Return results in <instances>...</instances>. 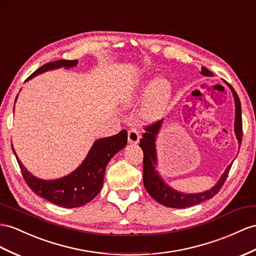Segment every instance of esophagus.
<instances>
[{
  "label": "esophagus",
  "instance_id": "34e87169",
  "mask_svg": "<svg viewBox=\"0 0 256 256\" xmlns=\"http://www.w3.org/2000/svg\"><path fill=\"white\" fill-rule=\"evenodd\" d=\"M128 142L130 144H137V142H140V138L138 130H137L136 128H134L128 130Z\"/></svg>",
  "mask_w": 256,
  "mask_h": 256
}]
</instances>
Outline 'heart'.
Listing matches in <instances>:
<instances>
[{"mask_svg": "<svg viewBox=\"0 0 256 256\" xmlns=\"http://www.w3.org/2000/svg\"><path fill=\"white\" fill-rule=\"evenodd\" d=\"M145 94H148V96L142 110L144 118L148 121L160 119L166 112L171 98V85L164 78H156L154 82L146 81L140 86L130 90L124 96V100L128 102H134Z\"/></svg>", "mask_w": 256, "mask_h": 256, "instance_id": "1", "label": "heart"}]
</instances>
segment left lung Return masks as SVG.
Listing matches in <instances>:
<instances>
[{"mask_svg":"<svg viewBox=\"0 0 256 256\" xmlns=\"http://www.w3.org/2000/svg\"><path fill=\"white\" fill-rule=\"evenodd\" d=\"M201 74L206 76H212V72L206 68L202 67ZM226 82V81H225ZM227 83V82H226ZM229 88L232 90L234 98V106H236V118H234V133L237 136L238 142L241 145L242 140V116H241V104L240 100L236 93V90L229 83H227ZM162 124V120L156 121L150 126L145 128L146 133L142 134V140H140V146L144 152V186H145L147 192L152 196V198L161 203L162 206L168 208H188L194 204H198L206 200L212 199L213 196L220 192V189L224 185L227 178L228 173L230 171L232 164H229L225 172L222 173L220 180L216 182L215 186L204 192L199 194H182L176 192L171 187H168L162 178L159 176L158 172L156 171V136L158 135L160 128Z\"/></svg>","mask_w":256,"mask_h":256,"instance_id":"left-lung-1","label":"left lung"}]
</instances>
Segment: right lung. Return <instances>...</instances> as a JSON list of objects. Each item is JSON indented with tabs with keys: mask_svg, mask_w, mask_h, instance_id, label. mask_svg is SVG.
<instances>
[{
	"mask_svg": "<svg viewBox=\"0 0 256 256\" xmlns=\"http://www.w3.org/2000/svg\"><path fill=\"white\" fill-rule=\"evenodd\" d=\"M78 60H56L43 64L36 70L27 80L42 72L76 67ZM17 100V97H16ZM128 132L122 130L116 135L104 137L94 142L86 158L76 171L60 180H43L32 175L24 166L14 152L24 182L36 194L62 208H78L93 200L102 188L104 176L110 159L122 148L126 146Z\"/></svg>",
	"mask_w": 256,
	"mask_h": 256,
	"instance_id": "obj_1",
	"label": "right lung"
}]
</instances>
